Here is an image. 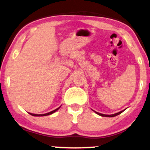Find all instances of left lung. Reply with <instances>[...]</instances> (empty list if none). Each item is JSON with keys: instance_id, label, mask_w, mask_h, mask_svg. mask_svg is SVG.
Returning <instances> with one entry per match:
<instances>
[{"instance_id": "obj_1", "label": "left lung", "mask_w": 150, "mask_h": 150, "mask_svg": "<svg viewBox=\"0 0 150 150\" xmlns=\"http://www.w3.org/2000/svg\"><path fill=\"white\" fill-rule=\"evenodd\" d=\"M124 111H121V112H118V113H116V114H110V115H108V114H100V113H99V112H95V111H94V112H96V113L97 114H98V115L101 116V117H116V116L119 115V114H121V113H122L123 112H124Z\"/></svg>"}]
</instances>
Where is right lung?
I'll return each mask as SVG.
<instances>
[{
	"label": "right lung",
	"instance_id": "right-lung-1",
	"mask_svg": "<svg viewBox=\"0 0 150 150\" xmlns=\"http://www.w3.org/2000/svg\"><path fill=\"white\" fill-rule=\"evenodd\" d=\"M60 107H59L57 109H56V110H54L53 111H52V112H48V113H46V114H32V113H29V114H31V115H32V116H34V117H43V116H47V115H50V114H52L54 113L56 111H57L59 108H60Z\"/></svg>",
	"mask_w": 150,
	"mask_h": 150
}]
</instances>
